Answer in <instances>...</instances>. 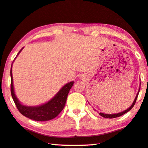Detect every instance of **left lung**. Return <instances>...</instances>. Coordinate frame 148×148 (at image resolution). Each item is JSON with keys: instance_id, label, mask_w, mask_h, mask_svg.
I'll list each match as a JSON object with an SVG mask.
<instances>
[{"instance_id": "1", "label": "left lung", "mask_w": 148, "mask_h": 148, "mask_svg": "<svg viewBox=\"0 0 148 148\" xmlns=\"http://www.w3.org/2000/svg\"><path fill=\"white\" fill-rule=\"evenodd\" d=\"M140 84H141V82H140ZM139 90H140V87L139 88V90H138V92H137V95H136V97L135 98V99H134V101L133 102V103H132V105L130 106V107L128 108L127 110H125V111L123 112H119V113H117V114H104V113H101V112H100L99 113V114L100 116H101L103 118H106V119H114V118H117V117H119V116H121L122 115H123V114H125L128 112L129 111H130L133 107L135 105V102H136V100H137V98L138 97V95H139ZM96 111V110H95Z\"/></svg>"}]
</instances>
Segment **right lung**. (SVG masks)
<instances>
[{
    "label": "right lung",
    "instance_id": "1",
    "mask_svg": "<svg viewBox=\"0 0 148 148\" xmlns=\"http://www.w3.org/2000/svg\"><path fill=\"white\" fill-rule=\"evenodd\" d=\"M23 49V47L19 51L17 56ZM10 73H11V96H12L17 108L19 112L24 116L36 121H50V120L56 118L62 111V110L64 108L65 104H66L69 91L74 82V81H72L65 84L59 90L58 93L47 103L38 106H27L21 104L15 94L12 75V66H11Z\"/></svg>",
    "mask_w": 148,
    "mask_h": 148
}]
</instances>
